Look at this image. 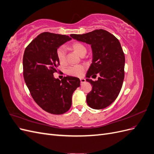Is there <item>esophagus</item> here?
Returning a JSON list of instances; mask_svg holds the SVG:
<instances>
[{
  "label": "esophagus",
  "instance_id": "obj_1",
  "mask_svg": "<svg viewBox=\"0 0 154 154\" xmlns=\"http://www.w3.org/2000/svg\"><path fill=\"white\" fill-rule=\"evenodd\" d=\"M85 82V79H84V78H80V82H81V83H84Z\"/></svg>",
  "mask_w": 154,
  "mask_h": 154
}]
</instances>
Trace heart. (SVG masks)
<instances>
[{"label":"heart","mask_w":154,"mask_h":154,"mask_svg":"<svg viewBox=\"0 0 154 154\" xmlns=\"http://www.w3.org/2000/svg\"><path fill=\"white\" fill-rule=\"evenodd\" d=\"M71 49L77 53L79 55L84 56L87 52V49L86 46L79 42H75L71 45ZM57 57L59 62L61 63H64L66 62V50L63 47H60L57 50ZM85 71V67L82 65H78V66H74L69 67L66 72L70 76L80 77L82 76V74Z\"/></svg>","instance_id":"1"}]
</instances>
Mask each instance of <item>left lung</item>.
I'll return each instance as SVG.
<instances>
[{
	"instance_id": "1",
	"label": "left lung",
	"mask_w": 154,
	"mask_h": 154,
	"mask_svg": "<svg viewBox=\"0 0 154 154\" xmlns=\"http://www.w3.org/2000/svg\"><path fill=\"white\" fill-rule=\"evenodd\" d=\"M71 36L91 45L92 62L86 81L91 83L92 89L87 95V103L92 109H105L117 98L123 85L125 58L119 41L101 29L83 35L71 34ZM97 73L100 74L97 81L89 78Z\"/></svg>"
}]
</instances>
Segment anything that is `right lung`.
Here are the masks:
<instances>
[{"label": "right lung", "instance_id": "1", "mask_svg": "<svg viewBox=\"0 0 154 154\" xmlns=\"http://www.w3.org/2000/svg\"><path fill=\"white\" fill-rule=\"evenodd\" d=\"M69 36L44 32L27 46L23 57V75L30 94L42 109L53 114H62L71 108L74 91L80 79L67 76L54 78L60 65L57 50Z\"/></svg>", "mask_w": 154, "mask_h": 154}]
</instances>
